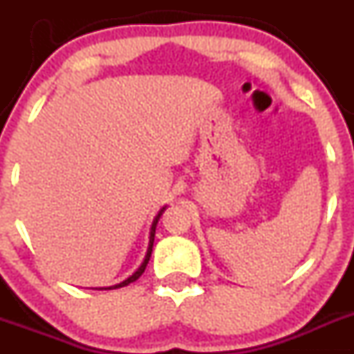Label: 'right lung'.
Returning <instances> with one entry per match:
<instances>
[{"mask_svg": "<svg viewBox=\"0 0 354 354\" xmlns=\"http://www.w3.org/2000/svg\"><path fill=\"white\" fill-rule=\"evenodd\" d=\"M164 212V207L162 209L159 210V214H157L156 216V219H154V223H152V227H151V243H149V250H147V255H145V260L144 262H142V266L138 267L137 269V272L135 274H131L130 277H128L127 281H123V283H120V284H116V286H111V288H108V289H116V288H123V286H128V284L130 283H133V281H137L138 277L142 276V274H144V270H145V267H147V263H149V260H151V253H152V246H154V234H156V226H157V221H159V217H160V214Z\"/></svg>", "mask_w": 354, "mask_h": 354, "instance_id": "1", "label": "right lung"}]
</instances>
